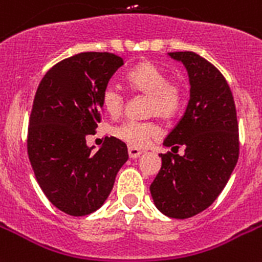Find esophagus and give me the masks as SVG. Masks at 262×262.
<instances>
[{
	"label": "esophagus",
	"mask_w": 262,
	"mask_h": 262,
	"mask_svg": "<svg viewBox=\"0 0 262 262\" xmlns=\"http://www.w3.org/2000/svg\"><path fill=\"white\" fill-rule=\"evenodd\" d=\"M127 153H129L130 159H137V157H140V155H142V150L138 149V148H135V146H129L127 148Z\"/></svg>",
	"instance_id": "1"
}]
</instances>
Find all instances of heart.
Returning <instances> with one entry per match:
<instances>
[{"instance_id": "b5f03b06", "label": "heart", "mask_w": 262, "mask_h": 262, "mask_svg": "<svg viewBox=\"0 0 262 262\" xmlns=\"http://www.w3.org/2000/svg\"><path fill=\"white\" fill-rule=\"evenodd\" d=\"M127 86L133 91L148 95L146 113L149 116L171 118L179 112L183 103V90L178 83L169 82L161 69L150 61H142L127 71L125 75ZM102 105L110 116H118L124 109L125 97L120 87L107 84L102 91ZM114 136L135 148L149 145L157 137L160 129L150 121H126L113 130Z\"/></svg>"}]
</instances>
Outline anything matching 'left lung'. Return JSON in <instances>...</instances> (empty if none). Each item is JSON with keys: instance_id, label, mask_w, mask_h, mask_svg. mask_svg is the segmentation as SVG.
Returning <instances> with one entry per match:
<instances>
[{"instance_id": "obj_1", "label": "left lung", "mask_w": 262, "mask_h": 262, "mask_svg": "<svg viewBox=\"0 0 262 262\" xmlns=\"http://www.w3.org/2000/svg\"><path fill=\"white\" fill-rule=\"evenodd\" d=\"M190 80V101L163 142L184 155L168 153L150 184L153 203L164 215L186 220L212 205L238 161V122L234 98L226 79L195 52H171Z\"/></svg>"}]
</instances>
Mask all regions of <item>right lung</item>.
I'll use <instances>...</instances> for the list:
<instances>
[{"mask_svg":"<svg viewBox=\"0 0 262 262\" xmlns=\"http://www.w3.org/2000/svg\"><path fill=\"white\" fill-rule=\"evenodd\" d=\"M124 60L107 52H83L47 72L36 91L28 156L48 201L72 216L102 207L127 161L126 144L105 138L93 152L86 137L101 121L102 91Z\"/></svg>","mask_w":262,"mask_h":262,"instance_id":"right-lung-1","label":"right lung"}]
</instances>
